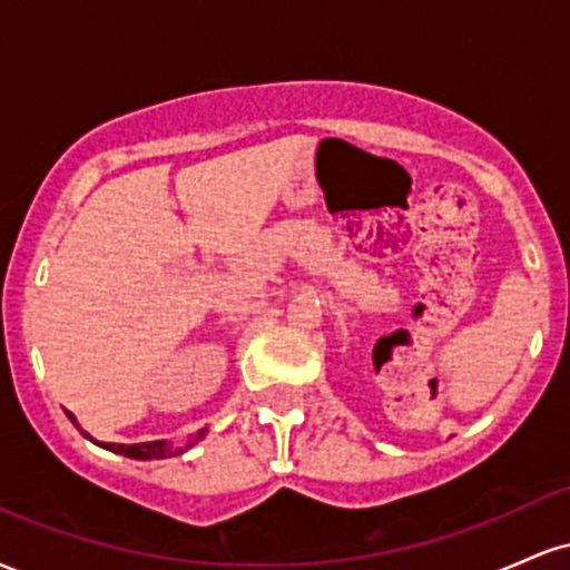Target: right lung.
I'll list each match as a JSON object with an SVG mask.
<instances>
[{"label": "right lung", "instance_id": "obj_1", "mask_svg": "<svg viewBox=\"0 0 570 570\" xmlns=\"http://www.w3.org/2000/svg\"><path fill=\"white\" fill-rule=\"evenodd\" d=\"M69 415V421L75 423L77 426V417L71 415V412H67ZM80 429V426H77ZM82 431V429H80ZM85 434V431H82ZM203 434H206V429H200L198 434H195V440H203ZM88 436V434H85ZM90 440V436H88ZM193 440V442H195ZM96 442V440H94ZM189 442V444H193ZM96 444H101V448H107V450H112V453H117V455H126V458H136V461H153V458H171V455H181L185 453V450L189 448H174V444H168L166 440H158V442H139V444H117V442H96Z\"/></svg>", "mask_w": 570, "mask_h": 570}]
</instances>
